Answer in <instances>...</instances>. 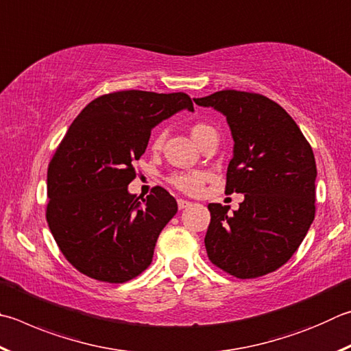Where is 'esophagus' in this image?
I'll use <instances>...</instances> for the list:
<instances>
[{"instance_id": "esophagus-1", "label": "esophagus", "mask_w": 351, "mask_h": 351, "mask_svg": "<svg viewBox=\"0 0 351 351\" xmlns=\"http://www.w3.org/2000/svg\"><path fill=\"white\" fill-rule=\"evenodd\" d=\"M189 206H192V202L187 201V199H178V208L182 210V208H187Z\"/></svg>"}]
</instances>
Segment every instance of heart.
I'll return each mask as SVG.
<instances>
[{
  "label": "heart",
  "instance_id": "1",
  "mask_svg": "<svg viewBox=\"0 0 351 351\" xmlns=\"http://www.w3.org/2000/svg\"><path fill=\"white\" fill-rule=\"evenodd\" d=\"M215 129L212 125L206 123H195L192 125V136L195 141L199 144L201 139L207 135L208 132H213ZM164 144V132H158L154 141H152V149L159 150ZM207 180V175L199 170H192V171H181V173H173L169 176V184L171 187H175L180 192L186 195H196L201 192L204 182Z\"/></svg>",
  "mask_w": 351,
  "mask_h": 351
}]
</instances>
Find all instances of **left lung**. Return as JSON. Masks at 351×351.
Returning a JSON list of instances; mask_svg holds the SVG:
<instances>
[{
	"mask_svg": "<svg viewBox=\"0 0 351 351\" xmlns=\"http://www.w3.org/2000/svg\"><path fill=\"white\" fill-rule=\"evenodd\" d=\"M226 114L234 141L226 193H244L233 215L208 204L210 263L239 279L282 267L316 212V162L310 143L281 106L261 93L219 90L195 99Z\"/></svg>",
	"mask_w": 351,
	"mask_h": 351,
	"instance_id": "1",
	"label": "left lung"
}]
</instances>
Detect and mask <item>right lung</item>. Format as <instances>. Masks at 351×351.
I'll return each mask as SVG.
<instances>
[{"instance_id": "add662e5", "label": "right lung", "mask_w": 351, "mask_h": 351, "mask_svg": "<svg viewBox=\"0 0 351 351\" xmlns=\"http://www.w3.org/2000/svg\"><path fill=\"white\" fill-rule=\"evenodd\" d=\"M182 109L187 93L123 90L95 98L70 124L47 169L46 219L61 253L82 275L123 284L147 269L178 204L162 187L136 197L127 186L152 129Z\"/></svg>"}]
</instances>
